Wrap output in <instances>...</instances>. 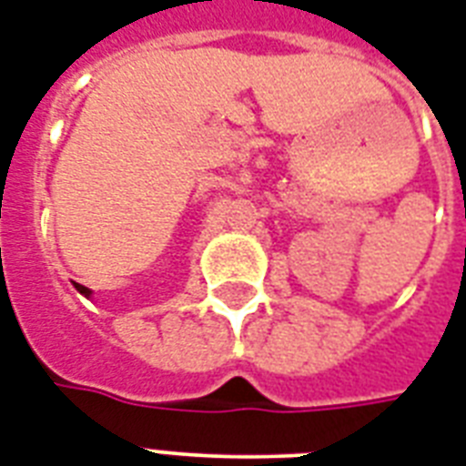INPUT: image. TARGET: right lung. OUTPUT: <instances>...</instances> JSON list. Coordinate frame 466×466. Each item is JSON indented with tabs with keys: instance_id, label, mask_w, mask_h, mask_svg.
<instances>
[{
	"instance_id": "obj_1",
	"label": "right lung",
	"mask_w": 466,
	"mask_h": 466,
	"mask_svg": "<svg viewBox=\"0 0 466 466\" xmlns=\"http://www.w3.org/2000/svg\"><path fill=\"white\" fill-rule=\"evenodd\" d=\"M75 288H76V290H79V292H82L84 298H91V290H89V288H84V285H79V283H75Z\"/></svg>"
}]
</instances>
